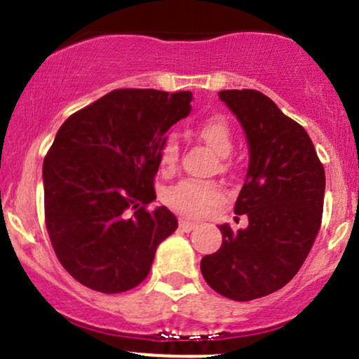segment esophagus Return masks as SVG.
Here are the masks:
<instances>
[{"instance_id": "esophagus-1", "label": "esophagus", "mask_w": 359, "mask_h": 359, "mask_svg": "<svg viewBox=\"0 0 359 359\" xmlns=\"http://www.w3.org/2000/svg\"><path fill=\"white\" fill-rule=\"evenodd\" d=\"M180 229L183 232H191L196 229V224L191 222V220H188V219H180Z\"/></svg>"}]
</instances>
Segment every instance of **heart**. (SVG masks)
Masks as SVG:
<instances>
[{"instance_id": "1", "label": "heart", "mask_w": 359, "mask_h": 359, "mask_svg": "<svg viewBox=\"0 0 359 359\" xmlns=\"http://www.w3.org/2000/svg\"><path fill=\"white\" fill-rule=\"evenodd\" d=\"M196 134L208 147L220 158L231 154L232 135L231 128L222 116H210L203 120L196 128ZM180 147L176 139H168L159 152V166L163 171H171L178 161ZM222 193L220 188L213 183H196V181H181L169 188L164 195V201L171 208L184 215L198 217L207 212L208 207L215 205L220 200Z\"/></svg>"}]
</instances>
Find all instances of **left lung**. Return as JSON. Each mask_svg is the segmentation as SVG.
<instances>
[{
	"label": "left lung",
	"mask_w": 359,
	"mask_h": 359,
	"mask_svg": "<svg viewBox=\"0 0 359 359\" xmlns=\"http://www.w3.org/2000/svg\"><path fill=\"white\" fill-rule=\"evenodd\" d=\"M219 98L243 127L249 166L237 215L249 225H219L222 245L200 263L205 281L231 300L266 297L299 273L320 229L325 172L305 128L255 90H225Z\"/></svg>",
	"instance_id": "left-lung-1"
}]
</instances>
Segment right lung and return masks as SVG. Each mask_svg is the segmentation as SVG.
Segmentation results:
<instances>
[{
  "label": "right lung",
  "mask_w": 359,
  "mask_h": 359,
  "mask_svg": "<svg viewBox=\"0 0 359 359\" xmlns=\"http://www.w3.org/2000/svg\"><path fill=\"white\" fill-rule=\"evenodd\" d=\"M191 100V91L115 90L55 134L42 169L46 225L60 264L84 287L135 288L178 229L166 207H144L156 200L166 132L190 115Z\"/></svg>",
  "instance_id": "1"
}]
</instances>
